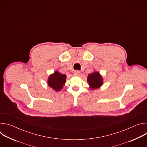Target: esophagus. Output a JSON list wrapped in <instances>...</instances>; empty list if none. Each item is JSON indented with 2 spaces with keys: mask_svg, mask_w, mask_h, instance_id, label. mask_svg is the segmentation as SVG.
Segmentation results:
<instances>
[{
  "mask_svg": "<svg viewBox=\"0 0 147 147\" xmlns=\"http://www.w3.org/2000/svg\"><path fill=\"white\" fill-rule=\"evenodd\" d=\"M80 73H81V72L80 71H78V70L74 71V74L75 76H79L80 74Z\"/></svg>",
  "mask_w": 147,
  "mask_h": 147,
  "instance_id": "obj_1",
  "label": "esophagus"
}]
</instances>
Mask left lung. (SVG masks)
Returning <instances> with one entry per match:
<instances>
[{
  "mask_svg": "<svg viewBox=\"0 0 147 147\" xmlns=\"http://www.w3.org/2000/svg\"><path fill=\"white\" fill-rule=\"evenodd\" d=\"M87 81L91 89L95 90L99 88L103 84V79L99 72L94 71L87 77Z\"/></svg>",
  "mask_w": 147,
  "mask_h": 147,
  "instance_id": "obj_1",
  "label": "left lung"
}]
</instances>
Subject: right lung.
<instances>
[{"instance_id":"1","label":"right lung","mask_w":147,"mask_h":147,"mask_svg":"<svg viewBox=\"0 0 147 147\" xmlns=\"http://www.w3.org/2000/svg\"><path fill=\"white\" fill-rule=\"evenodd\" d=\"M66 76L62 74L58 71H55L48 78V86L55 91H59L63 87L66 83Z\"/></svg>"}]
</instances>
